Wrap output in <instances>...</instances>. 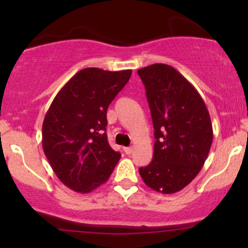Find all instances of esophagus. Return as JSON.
Returning a JSON list of instances; mask_svg holds the SVG:
<instances>
[{
  "instance_id": "obj_1",
  "label": "esophagus",
  "mask_w": 248,
  "mask_h": 248,
  "mask_svg": "<svg viewBox=\"0 0 248 248\" xmlns=\"http://www.w3.org/2000/svg\"><path fill=\"white\" fill-rule=\"evenodd\" d=\"M124 153H126L127 155H130V154L133 153V148H132V147H127V148H124Z\"/></svg>"
}]
</instances>
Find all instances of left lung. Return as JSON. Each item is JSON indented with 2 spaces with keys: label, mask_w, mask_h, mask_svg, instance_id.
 <instances>
[{
  "label": "left lung",
  "mask_w": 248,
  "mask_h": 248,
  "mask_svg": "<svg viewBox=\"0 0 248 248\" xmlns=\"http://www.w3.org/2000/svg\"><path fill=\"white\" fill-rule=\"evenodd\" d=\"M138 73L156 139L152 163L139 172L150 189L178 192L198 175L209 155L213 140L209 110L198 91L170 65L153 64Z\"/></svg>",
  "instance_id": "1"
}]
</instances>
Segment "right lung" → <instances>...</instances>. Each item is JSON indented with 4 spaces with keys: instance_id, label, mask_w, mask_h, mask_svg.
Instances as JSON below:
<instances>
[{
    "instance_id": "1",
    "label": "right lung",
    "mask_w": 248,
    "mask_h": 248,
    "mask_svg": "<svg viewBox=\"0 0 248 248\" xmlns=\"http://www.w3.org/2000/svg\"><path fill=\"white\" fill-rule=\"evenodd\" d=\"M132 70L87 67L57 93L43 121L42 144L64 186L87 193L106 183L121 157L107 140V108Z\"/></svg>"
}]
</instances>
